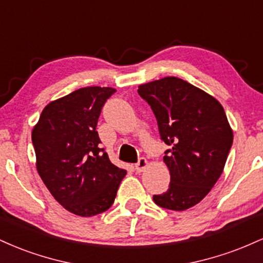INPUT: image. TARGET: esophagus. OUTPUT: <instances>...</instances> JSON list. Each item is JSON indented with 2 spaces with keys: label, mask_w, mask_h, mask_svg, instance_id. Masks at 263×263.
I'll use <instances>...</instances> for the list:
<instances>
[{
  "label": "esophagus",
  "mask_w": 263,
  "mask_h": 263,
  "mask_svg": "<svg viewBox=\"0 0 263 263\" xmlns=\"http://www.w3.org/2000/svg\"><path fill=\"white\" fill-rule=\"evenodd\" d=\"M148 165V162H147L146 158H140L138 159V162L135 164V170L137 173H141V172H143L146 170V167Z\"/></svg>",
  "instance_id": "34e87169"
}]
</instances>
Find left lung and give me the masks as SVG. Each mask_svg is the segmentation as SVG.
<instances>
[{
  "label": "left lung",
  "instance_id": "8db88e82",
  "mask_svg": "<svg viewBox=\"0 0 263 263\" xmlns=\"http://www.w3.org/2000/svg\"><path fill=\"white\" fill-rule=\"evenodd\" d=\"M137 91L155 114L161 140L171 146L163 157L170 188L153 195V201L164 209H189L206 197L224 171L234 140L224 107L176 77L142 84Z\"/></svg>",
  "mask_w": 263,
  "mask_h": 263
}]
</instances>
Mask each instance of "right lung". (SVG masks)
Instances as JSON below:
<instances>
[{
	"instance_id": "add662e5",
	"label": "right lung",
	"mask_w": 263,
	"mask_h": 263,
	"mask_svg": "<svg viewBox=\"0 0 263 263\" xmlns=\"http://www.w3.org/2000/svg\"><path fill=\"white\" fill-rule=\"evenodd\" d=\"M116 90L89 86L52 101L32 131L37 171L66 210L93 216L114 204L126 171L111 163L96 131L105 102Z\"/></svg>"
}]
</instances>
